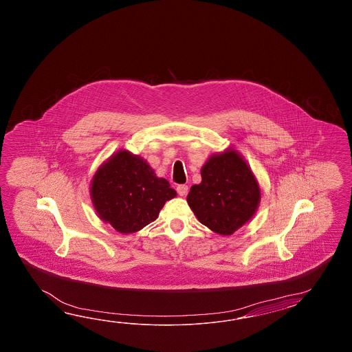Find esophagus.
<instances>
[{
    "label": "esophagus",
    "mask_w": 352,
    "mask_h": 352,
    "mask_svg": "<svg viewBox=\"0 0 352 352\" xmlns=\"http://www.w3.org/2000/svg\"><path fill=\"white\" fill-rule=\"evenodd\" d=\"M176 190H177V194H179V196H186L187 191H188V186H187V185H179Z\"/></svg>",
    "instance_id": "esophagus-1"
}]
</instances>
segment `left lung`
<instances>
[{
  "label": "left lung",
  "instance_id": "8db88e82",
  "mask_svg": "<svg viewBox=\"0 0 352 352\" xmlns=\"http://www.w3.org/2000/svg\"><path fill=\"white\" fill-rule=\"evenodd\" d=\"M201 179L190 188L187 204L202 225L230 235L254 215L261 190L236 151L211 156L201 168Z\"/></svg>",
  "mask_w": 352,
  "mask_h": 352
}]
</instances>
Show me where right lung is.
<instances>
[{
  "label": "right lung",
  "instance_id": "add662e5",
  "mask_svg": "<svg viewBox=\"0 0 352 352\" xmlns=\"http://www.w3.org/2000/svg\"><path fill=\"white\" fill-rule=\"evenodd\" d=\"M90 195L99 217L127 234L155 221L176 191L142 158L120 151L94 175Z\"/></svg>",
  "mask_w": 352,
  "mask_h": 352
}]
</instances>
